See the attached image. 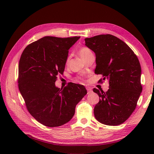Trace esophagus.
<instances>
[{
	"label": "esophagus",
	"instance_id": "1",
	"mask_svg": "<svg viewBox=\"0 0 154 154\" xmlns=\"http://www.w3.org/2000/svg\"><path fill=\"white\" fill-rule=\"evenodd\" d=\"M86 90H87V92H88V94H90L93 92L92 90L90 89V88H86Z\"/></svg>",
	"mask_w": 154,
	"mask_h": 154
}]
</instances>
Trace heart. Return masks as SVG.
<instances>
[{
	"label": "heart",
	"instance_id": "obj_1",
	"mask_svg": "<svg viewBox=\"0 0 154 154\" xmlns=\"http://www.w3.org/2000/svg\"><path fill=\"white\" fill-rule=\"evenodd\" d=\"M92 53L91 50L88 48H86V47H83V48H82L80 50H79V54L80 55V57L84 59L88 55ZM69 58H70V56L68 57L67 59H66V64H68V63H69Z\"/></svg>",
	"mask_w": 154,
	"mask_h": 154
}]
</instances>
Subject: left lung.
<instances>
[{
	"label": "left lung",
	"instance_id": "obj_1",
	"mask_svg": "<svg viewBox=\"0 0 154 154\" xmlns=\"http://www.w3.org/2000/svg\"><path fill=\"white\" fill-rule=\"evenodd\" d=\"M85 41L96 54L95 74L109 80L106 92L93 89L99 96L94 116L105 125L121 124L135 110L142 91L139 60L127 44L113 35H100Z\"/></svg>",
	"mask_w": 154,
	"mask_h": 154
}]
</instances>
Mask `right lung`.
I'll return each mask as SVG.
<instances>
[{
	"mask_svg": "<svg viewBox=\"0 0 154 154\" xmlns=\"http://www.w3.org/2000/svg\"><path fill=\"white\" fill-rule=\"evenodd\" d=\"M80 36H45L28 45L19 63L18 86L30 115L44 125L55 127L69 122L76 105L86 94L83 85L55 86L63 74L69 49Z\"/></svg>",
	"mask_w": 154,
	"mask_h": 154,
	"instance_id": "add662e5",
	"label": "right lung"
}]
</instances>
